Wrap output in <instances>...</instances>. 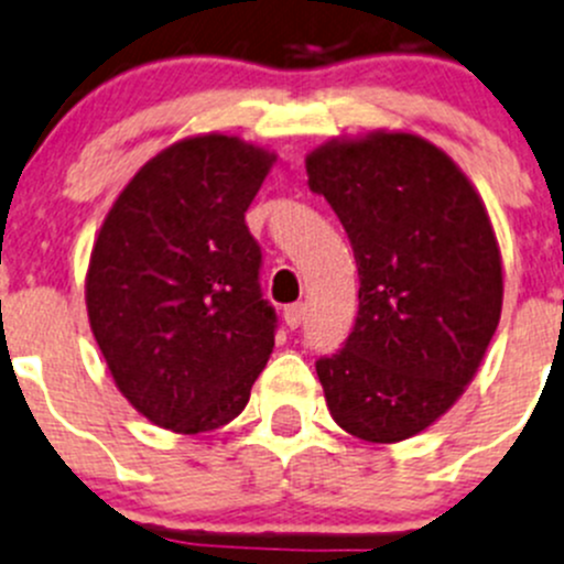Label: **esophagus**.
<instances>
[{
  "mask_svg": "<svg viewBox=\"0 0 564 564\" xmlns=\"http://www.w3.org/2000/svg\"><path fill=\"white\" fill-rule=\"evenodd\" d=\"M283 318H286L289 329H297L300 324L305 322V305L297 303V305H289L286 311H283Z\"/></svg>",
  "mask_w": 564,
  "mask_h": 564,
  "instance_id": "1",
  "label": "esophagus"
}]
</instances>
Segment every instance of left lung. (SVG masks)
Segmentation results:
<instances>
[{"mask_svg": "<svg viewBox=\"0 0 564 564\" xmlns=\"http://www.w3.org/2000/svg\"><path fill=\"white\" fill-rule=\"evenodd\" d=\"M349 235L360 311L316 373L335 423L390 445L442 417L480 368L502 314V256L464 172L431 141L377 130L305 158Z\"/></svg>", "mask_w": 564, "mask_h": 564, "instance_id": "obj_1", "label": "left lung"}]
</instances>
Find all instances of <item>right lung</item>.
<instances>
[{"mask_svg": "<svg viewBox=\"0 0 564 564\" xmlns=\"http://www.w3.org/2000/svg\"><path fill=\"white\" fill-rule=\"evenodd\" d=\"M275 155L193 135L135 172L95 240L87 314L119 392L161 429L235 420L275 346L246 213Z\"/></svg>", "mask_w": 564, "mask_h": 564, "instance_id": "obj_1", "label": "right lung"}]
</instances>
